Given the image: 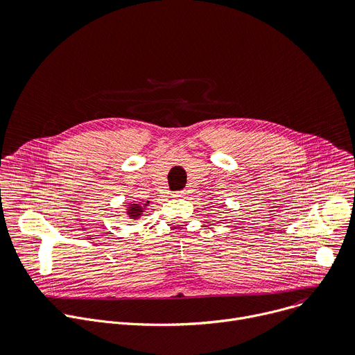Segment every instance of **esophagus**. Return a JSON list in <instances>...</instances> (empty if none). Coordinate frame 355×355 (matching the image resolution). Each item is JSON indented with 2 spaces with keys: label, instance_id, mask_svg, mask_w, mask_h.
Returning <instances> with one entry per match:
<instances>
[{
  "label": "esophagus",
  "instance_id": "esophagus-1",
  "mask_svg": "<svg viewBox=\"0 0 355 355\" xmlns=\"http://www.w3.org/2000/svg\"><path fill=\"white\" fill-rule=\"evenodd\" d=\"M187 194H188V193H187L185 190H182V191H177V193H174V194H173V197H174V198H182V197H185Z\"/></svg>",
  "mask_w": 355,
  "mask_h": 355
}]
</instances>
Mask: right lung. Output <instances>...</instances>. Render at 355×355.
Returning a JSON list of instances; mask_svg holds the SVG:
<instances>
[{
  "label": "right lung",
  "instance_id": "add662e5",
  "mask_svg": "<svg viewBox=\"0 0 355 355\" xmlns=\"http://www.w3.org/2000/svg\"><path fill=\"white\" fill-rule=\"evenodd\" d=\"M147 205V204H146ZM143 207H141L139 204H130V207H128V216L131 217V218H138L139 216H141V212H143Z\"/></svg>",
  "mask_w": 355,
  "mask_h": 355
}]
</instances>
